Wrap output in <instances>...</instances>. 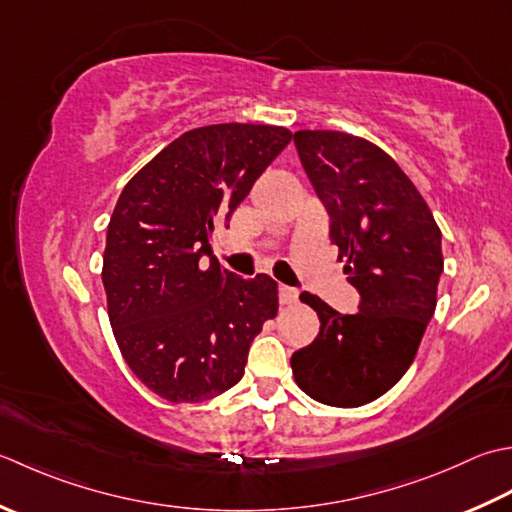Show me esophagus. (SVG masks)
Segmentation results:
<instances>
[{
  "instance_id": "esophagus-1",
  "label": "esophagus",
  "mask_w": 512,
  "mask_h": 512,
  "mask_svg": "<svg viewBox=\"0 0 512 512\" xmlns=\"http://www.w3.org/2000/svg\"><path fill=\"white\" fill-rule=\"evenodd\" d=\"M278 298H280V305H294L298 300V291L294 287H287V285H280L278 289Z\"/></svg>"
}]
</instances>
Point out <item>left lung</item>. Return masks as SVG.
Segmentation results:
<instances>
[{
    "instance_id": "1",
    "label": "left lung",
    "mask_w": 512,
    "mask_h": 512,
    "mask_svg": "<svg viewBox=\"0 0 512 512\" xmlns=\"http://www.w3.org/2000/svg\"><path fill=\"white\" fill-rule=\"evenodd\" d=\"M294 143L329 212V236L358 289V314H340L314 294L320 331L291 356L298 387L322 404L353 409L398 382L420 347L444 271L442 232L400 165L367 139L300 130Z\"/></svg>"
}]
</instances>
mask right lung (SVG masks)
<instances>
[{
	"label": "right lung",
	"instance_id": "obj_1",
	"mask_svg": "<svg viewBox=\"0 0 512 512\" xmlns=\"http://www.w3.org/2000/svg\"><path fill=\"white\" fill-rule=\"evenodd\" d=\"M289 141L280 125H205L123 187L103 252L108 316L128 367L163 400L203 402L232 389L249 344L276 316V280L221 269L212 238Z\"/></svg>",
	"mask_w": 512,
	"mask_h": 512
}]
</instances>
